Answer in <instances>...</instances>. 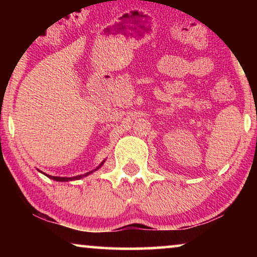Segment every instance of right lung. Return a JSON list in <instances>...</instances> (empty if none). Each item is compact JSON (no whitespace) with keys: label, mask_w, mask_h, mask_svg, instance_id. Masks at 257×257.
Wrapping results in <instances>:
<instances>
[{"label":"right lung","mask_w":257,"mask_h":257,"mask_svg":"<svg viewBox=\"0 0 257 257\" xmlns=\"http://www.w3.org/2000/svg\"><path fill=\"white\" fill-rule=\"evenodd\" d=\"M103 165V164H101ZM99 168V167H98ZM90 173V172H89ZM89 173H86V174H83V175H77V177H72V178H61V177H51V175H48L49 178H51V179H54V180H56V181H71V180H77V179H80V178H83V177H85V175H87Z\"/></svg>","instance_id":"1"}]
</instances>
